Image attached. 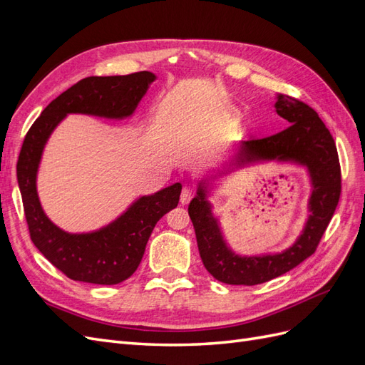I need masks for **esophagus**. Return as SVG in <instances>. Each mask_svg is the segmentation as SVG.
<instances>
[{
    "instance_id": "esophagus-1",
    "label": "esophagus",
    "mask_w": 365,
    "mask_h": 365,
    "mask_svg": "<svg viewBox=\"0 0 365 365\" xmlns=\"http://www.w3.org/2000/svg\"><path fill=\"white\" fill-rule=\"evenodd\" d=\"M192 197H193V190L189 189V187H184L182 192H181V196H180V202H181L182 205L189 204V202L192 201Z\"/></svg>"
}]
</instances>
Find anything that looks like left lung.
<instances>
[{
	"label": "left lung",
	"instance_id": "obj_1",
	"mask_svg": "<svg viewBox=\"0 0 365 365\" xmlns=\"http://www.w3.org/2000/svg\"><path fill=\"white\" fill-rule=\"evenodd\" d=\"M275 113L289 126L277 134L252 138L240 145L236 163L257 160L294 161L307 168L312 180L309 219L300 237L286 251L268 256L242 257L231 251L201 184L189 205L197 250L205 269L227 284L252 286L269 282L291 271L315 252L332 219L341 195V168L335 140L314 109L298 98L279 94Z\"/></svg>",
	"mask_w": 365,
	"mask_h": 365
}]
</instances>
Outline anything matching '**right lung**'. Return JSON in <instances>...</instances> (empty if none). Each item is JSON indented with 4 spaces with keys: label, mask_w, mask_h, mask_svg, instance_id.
I'll use <instances>...</instances> for the list:
<instances>
[{
    "label": "right lung",
    "mask_w": 365,
    "mask_h": 365,
    "mask_svg": "<svg viewBox=\"0 0 365 365\" xmlns=\"http://www.w3.org/2000/svg\"><path fill=\"white\" fill-rule=\"evenodd\" d=\"M155 74L86 77L58 96L29 129L16 164L30 239L46 259L71 280L117 284L138 268L158 220L178 205L181 184L141 196L109 225L93 233L71 235L43 213L36 192V173L43 146L67 114L125 118L135 111Z\"/></svg>",
    "instance_id": "obj_1"
}]
</instances>
